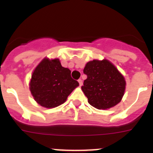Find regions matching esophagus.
Returning <instances> with one entry per match:
<instances>
[{
	"instance_id": "esophagus-1",
	"label": "esophagus",
	"mask_w": 153,
	"mask_h": 153,
	"mask_svg": "<svg viewBox=\"0 0 153 153\" xmlns=\"http://www.w3.org/2000/svg\"><path fill=\"white\" fill-rule=\"evenodd\" d=\"M78 82H79V86H80L83 85V80H82L81 79H78Z\"/></svg>"
}]
</instances>
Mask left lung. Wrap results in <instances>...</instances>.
Instances as JSON below:
<instances>
[{"label":"left lung","mask_w":153,"mask_h":153,"mask_svg":"<svg viewBox=\"0 0 153 153\" xmlns=\"http://www.w3.org/2000/svg\"><path fill=\"white\" fill-rule=\"evenodd\" d=\"M83 73L87 78L81 89L91 106L106 109L121 101L125 92V79L109 60H93L88 62Z\"/></svg>","instance_id":"left-lung-1"}]
</instances>
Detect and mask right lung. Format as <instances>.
<instances>
[{
	"mask_svg": "<svg viewBox=\"0 0 153 153\" xmlns=\"http://www.w3.org/2000/svg\"><path fill=\"white\" fill-rule=\"evenodd\" d=\"M71 71L61 66L59 59L44 58L31 76L30 90L40 106L54 108L67 100V97L79 86L70 76Z\"/></svg>",
	"mask_w": 153,
	"mask_h": 153,
	"instance_id": "obj_1",
	"label": "right lung"
}]
</instances>
